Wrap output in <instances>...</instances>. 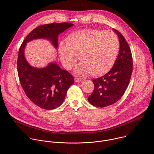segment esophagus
I'll return each instance as SVG.
<instances>
[{"instance_id":"obj_1","label":"esophagus","mask_w":154,"mask_h":154,"mask_svg":"<svg viewBox=\"0 0 154 154\" xmlns=\"http://www.w3.org/2000/svg\"><path fill=\"white\" fill-rule=\"evenodd\" d=\"M74 80H75V82H76V83H79V82H82V81L83 80V79H81V78L75 77V78H74Z\"/></svg>"}]
</instances>
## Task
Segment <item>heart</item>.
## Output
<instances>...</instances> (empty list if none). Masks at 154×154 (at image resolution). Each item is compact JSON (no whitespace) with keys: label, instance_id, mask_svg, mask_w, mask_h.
<instances>
[{"label":"heart","instance_id":"1","mask_svg":"<svg viewBox=\"0 0 154 154\" xmlns=\"http://www.w3.org/2000/svg\"><path fill=\"white\" fill-rule=\"evenodd\" d=\"M119 46V38L112 31L82 29L71 33L66 39V46L61 44L59 52L67 69L74 66L77 55L82 64L78 72L100 76L113 67Z\"/></svg>","mask_w":154,"mask_h":154}]
</instances>
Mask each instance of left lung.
<instances>
[{
    "mask_svg": "<svg viewBox=\"0 0 154 154\" xmlns=\"http://www.w3.org/2000/svg\"><path fill=\"white\" fill-rule=\"evenodd\" d=\"M118 35L120 48L113 66L102 77L93 80L94 89L88 97L93 105L105 107L118 101L124 95L130 82L133 70L131 50L123 35L113 29Z\"/></svg>",
    "mask_w": 154,
    "mask_h": 154,
    "instance_id": "left-lung-1",
    "label": "left lung"
}]
</instances>
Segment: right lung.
<instances>
[{"label": "right lung", "mask_w": 154, "mask_h": 154, "mask_svg": "<svg viewBox=\"0 0 154 154\" xmlns=\"http://www.w3.org/2000/svg\"><path fill=\"white\" fill-rule=\"evenodd\" d=\"M73 26L68 23L40 26L26 36L19 48L17 64L20 83L28 98L42 109H52L62 104L68 89L74 82V77L55 62L43 68L32 66L26 60L25 48L29 41L44 38L49 40L57 49L60 33Z\"/></svg>", "instance_id": "add662e5"}]
</instances>
